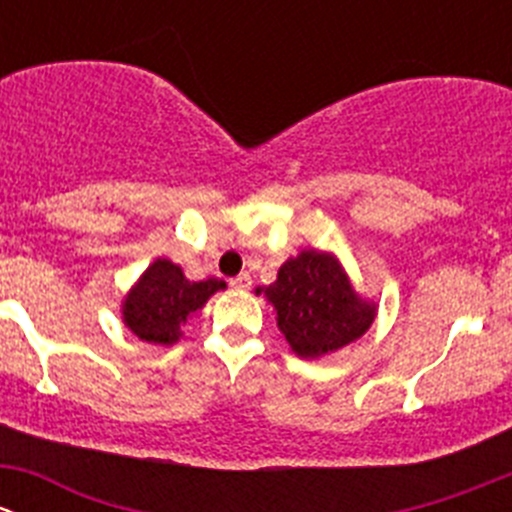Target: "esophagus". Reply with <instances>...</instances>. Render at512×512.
<instances>
[{
  "label": "esophagus",
  "instance_id": "1",
  "mask_svg": "<svg viewBox=\"0 0 512 512\" xmlns=\"http://www.w3.org/2000/svg\"><path fill=\"white\" fill-rule=\"evenodd\" d=\"M230 287H235V289H250V287H252V277L247 275V272H240V275H237V277H232Z\"/></svg>",
  "mask_w": 512,
  "mask_h": 512
}]
</instances>
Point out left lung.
Masks as SVG:
<instances>
[{
	"mask_svg": "<svg viewBox=\"0 0 512 512\" xmlns=\"http://www.w3.org/2000/svg\"><path fill=\"white\" fill-rule=\"evenodd\" d=\"M257 292H265L277 327L302 359H319L356 342L376 317V304L361 299L337 257L322 250L289 257L277 280Z\"/></svg>",
	"mask_w": 512,
	"mask_h": 512,
	"instance_id": "left-lung-1",
	"label": "left lung"
}]
</instances>
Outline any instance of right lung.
<instances>
[{"label": "right lung", "instance_id": "1", "mask_svg": "<svg viewBox=\"0 0 512 512\" xmlns=\"http://www.w3.org/2000/svg\"><path fill=\"white\" fill-rule=\"evenodd\" d=\"M218 289H225L218 277L190 282L178 265L158 257L123 299V324L143 342L170 347L180 339L190 314L203 309Z\"/></svg>", "mask_w": 512, "mask_h": 512}]
</instances>
